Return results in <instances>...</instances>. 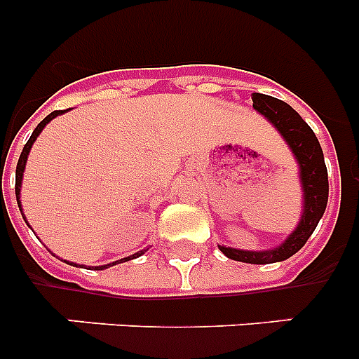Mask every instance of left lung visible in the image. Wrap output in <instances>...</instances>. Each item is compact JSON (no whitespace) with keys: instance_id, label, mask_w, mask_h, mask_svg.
I'll use <instances>...</instances> for the list:
<instances>
[{"instance_id":"1","label":"left lung","mask_w":359,"mask_h":359,"mask_svg":"<svg viewBox=\"0 0 359 359\" xmlns=\"http://www.w3.org/2000/svg\"><path fill=\"white\" fill-rule=\"evenodd\" d=\"M252 98L253 107L261 115H264L269 123H273L275 129L280 133L282 138L293 151L294 160L300 169V182H302L304 190L302 219L293 233L273 250L248 252V250L226 248V246H219V250L231 261L248 262V264H271V262L286 261L291 255H294L315 231L316 224L327 207V167L323 161L318 138L290 104L262 93H253Z\"/></svg>"}]
</instances>
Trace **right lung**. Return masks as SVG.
Masks as SVG:
<instances>
[{
    "instance_id": "obj_1",
    "label": "right lung",
    "mask_w": 359,
    "mask_h": 359,
    "mask_svg": "<svg viewBox=\"0 0 359 359\" xmlns=\"http://www.w3.org/2000/svg\"><path fill=\"white\" fill-rule=\"evenodd\" d=\"M61 113H65V111H53V113H50V115L46 116V118H44L43 122H41L36 129H34V133H32V136H30V138H28L27 144H25L23 152H21V156H19L18 167H15V198H18V207H19V210H21V201H19V192H21V180H23V170H25V165H27V158H28V152H30V149H32V144L36 142V138H37V136H39V133L43 131L44 126H46V123H48L52 118H55L57 115H61ZM21 214H23V210H21ZM23 219H25V223L28 224V221H27V217H25V215H23ZM147 250H149V248L140 250V252L133 253V255H129V257H123V259H120V261H115V262H111V264H106V266H95V268H93V266H91V268H93V269H106V268H109V266L120 264V262H128V261H131V259H136V257L144 255V253L147 252ZM68 264H73V262H68Z\"/></svg>"
}]
</instances>
